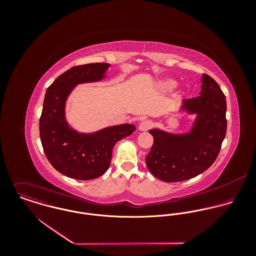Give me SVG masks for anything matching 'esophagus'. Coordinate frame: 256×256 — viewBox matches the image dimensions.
I'll use <instances>...</instances> for the list:
<instances>
[{
    "instance_id": "1",
    "label": "esophagus",
    "mask_w": 256,
    "mask_h": 256,
    "mask_svg": "<svg viewBox=\"0 0 256 256\" xmlns=\"http://www.w3.org/2000/svg\"><path fill=\"white\" fill-rule=\"evenodd\" d=\"M154 126V123L150 120H143L139 125L140 131H148Z\"/></svg>"
}]
</instances>
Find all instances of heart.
I'll list each match as a JSON object with an SVG mask.
<instances>
[{"label":"heart","instance_id":"obj_1","mask_svg":"<svg viewBox=\"0 0 256 256\" xmlns=\"http://www.w3.org/2000/svg\"><path fill=\"white\" fill-rule=\"evenodd\" d=\"M178 86V82L172 78H164L156 82V88L160 92H170Z\"/></svg>","mask_w":256,"mask_h":256}]
</instances>
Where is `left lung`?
<instances>
[{
    "label": "left lung",
    "mask_w": 256,
    "mask_h": 256,
    "mask_svg": "<svg viewBox=\"0 0 256 256\" xmlns=\"http://www.w3.org/2000/svg\"><path fill=\"white\" fill-rule=\"evenodd\" d=\"M200 96L184 100L180 111L196 115L190 130L172 133L158 128L148 133L154 144L146 158L148 170L166 182L190 180L216 160L226 132V102L219 84L202 76Z\"/></svg>",
    "instance_id": "left-lung-1"
}]
</instances>
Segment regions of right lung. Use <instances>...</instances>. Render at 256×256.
Masks as SVG:
<instances>
[{
  "mask_svg": "<svg viewBox=\"0 0 256 256\" xmlns=\"http://www.w3.org/2000/svg\"><path fill=\"white\" fill-rule=\"evenodd\" d=\"M110 67L108 63L76 66L59 76L46 90L39 120L40 140L50 164L66 176L90 180L102 176L110 168L114 145L136 130L133 124L126 123L82 133L67 121L66 102L74 88L102 80Z\"/></svg>",
  "mask_w": 256,
  "mask_h": 256,
  "instance_id": "add662e5",
  "label": "right lung"
}]
</instances>
